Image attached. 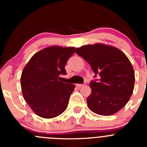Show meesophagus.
I'll list each match as a JSON object with an SVG mask.
<instances>
[{"label": "esophagus", "mask_w": 147, "mask_h": 147, "mask_svg": "<svg viewBox=\"0 0 147 147\" xmlns=\"http://www.w3.org/2000/svg\"><path fill=\"white\" fill-rule=\"evenodd\" d=\"M85 85H86L85 83H84V84H76L77 87H79V88H80V87H84V86H85Z\"/></svg>", "instance_id": "34e87169"}]
</instances>
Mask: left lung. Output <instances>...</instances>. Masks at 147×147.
<instances>
[{
  "instance_id": "left-lung-1",
  "label": "left lung",
  "mask_w": 147,
  "mask_h": 147,
  "mask_svg": "<svg viewBox=\"0 0 147 147\" xmlns=\"http://www.w3.org/2000/svg\"><path fill=\"white\" fill-rule=\"evenodd\" d=\"M76 53L91 66L100 80L92 81L91 94L87 97L92 112L110 116L124 107L129 100L134 87V71L122 51L103 43L85 45L76 48Z\"/></svg>"
}]
</instances>
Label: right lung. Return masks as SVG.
I'll list each match as a JSON object with an SVG mask.
<instances>
[{
  "label": "right lung",
  "instance_id": "obj_1",
  "mask_svg": "<svg viewBox=\"0 0 147 147\" xmlns=\"http://www.w3.org/2000/svg\"><path fill=\"white\" fill-rule=\"evenodd\" d=\"M74 47L50 46L35 53L25 66L20 78L22 93L26 102L38 116L56 117L67 107L75 85L62 82L65 66L74 54Z\"/></svg>",
  "mask_w": 147,
  "mask_h": 147
}]
</instances>
